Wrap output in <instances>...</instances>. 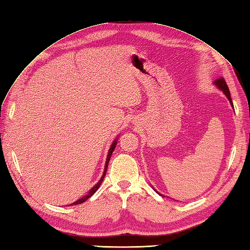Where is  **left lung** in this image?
<instances>
[{"mask_svg": "<svg viewBox=\"0 0 250 250\" xmlns=\"http://www.w3.org/2000/svg\"><path fill=\"white\" fill-rule=\"evenodd\" d=\"M214 84L217 85V86L219 87V88H220L222 91H223V92L225 93V96L228 98L229 102H230V103L232 104V101H231V98H230V92H229L228 86H227V84H226V82H225L224 78H220V79H218V80H215Z\"/></svg>", "mask_w": 250, "mask_h": 250, "instance_id": "obj_1", "label": "left lung"}]
</instances>
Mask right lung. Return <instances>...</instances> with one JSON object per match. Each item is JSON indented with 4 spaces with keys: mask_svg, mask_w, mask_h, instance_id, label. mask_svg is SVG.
<instances>
[{
    "mask_svg": "<svg viewBox=\"0 0 250 250\" xmlns=\"http://www.w3.org/2000/svg\"><path fill=\"white\" fill-rule=\"evenodd\" d=\"M116 145H117V140L113 142L112 143V145H111V147H110V149H109V152H108V156H107V160H106V165H105V170H104V173H103V175H102V178H101V180L99 181V183L94 186L92 189L89 191V193L87 194V195H85V197H83L82 199H80V200H78L77 202H75V203H72L71 205H77V204H81V203H83V202H85L87 199L88 198H90L91 195L96 192L98 189H99V187H100V185L102 184V182H103V180H104V178H105V174H106V171H107V168H108V163H109V160H110V157H111V154H112V152H113V150H114V148H116Z\"/></svg>",
    "mask_w": 250,
    "mask_h": 250,
    "instance_id": "obj_1",
    "label": "right lung"
}]
</instances>
